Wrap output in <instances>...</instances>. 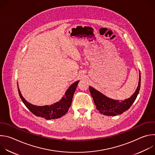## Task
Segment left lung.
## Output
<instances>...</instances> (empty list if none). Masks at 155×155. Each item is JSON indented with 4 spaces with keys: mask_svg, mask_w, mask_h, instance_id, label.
I'll list each match as a JSON object with an SVG mask.
<instances>
[{
    "mask_svg": "<svg viewBox=\"0 0 155 155\" xmlns=\"http://www.w3.org/2000/svg\"><path fill=\"white\" fill-rule=\"evenodd\" d=\"M140 87V74H139V84L135 93L130 97L124 101L114 100L105 96L91 86H89L90 91L93 98L97 110L99 112L107 116H116L122 114L127 110L135 101Z\"/></svg>",
    "mask_w": 155,
    "mask_h": 155,
    "instance_id": "obj_1",
    "label": "left lung"
}]
</instances>
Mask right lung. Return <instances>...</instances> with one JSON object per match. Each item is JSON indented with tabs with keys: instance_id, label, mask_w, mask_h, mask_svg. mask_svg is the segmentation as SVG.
<instances>
[{
	"instance_id": "obj_1",
	"label": "right lung",
	"mask_w": 155,
	"mask_h": 155,
	"mask_svg": "<svg viewBox=\"0 0 155 155\" xmlns=\"http://www.w3.org/2000/svg\"><path fill=\"white\" fill-rule=\"evenodd\" d=\"M79 81L73 83L66 91L65 96L56 103L51 105L37 106L28 102L22 96L19 87H18L19 95L22 101L30 111L37 117L44 118L46 120H54L59 118L68 112L71 105L72 98Z\"/></svg>"
}]
</instances>
